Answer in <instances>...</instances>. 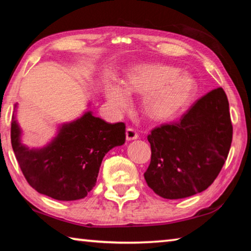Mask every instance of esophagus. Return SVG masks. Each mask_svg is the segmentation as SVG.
Wrapping results in <instances>:
<instances>
[{"label":"esophagus","instance_id":"obj_1","mask_svg":"<svg viewBox=\"0 0 251 251\" xmlns=\"http://www.w3.org/2000/svg\"><path fill=\"white\" fill-rule=\"evenodd\" d=\"M138 138L137 131L133 128H127L126 129V139L127 141H135Z\"/></svg>","mask_w":251,"mask_h":251}]
</instances>
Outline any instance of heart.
<instances>
[{"label": "heart", "mask_w": 251, "mask_h": 251, "mask_svg": "<svg viewBox=\"0 0 251 251\" xmlns=\"http://www.w3.org/2000/svg\"><path fill=\"white\" fill-rule=\"evenodd\" d=\"M197 92L192 75L164 64H137L127 72L123 87L116 84L105 87L106 100L115 110L128 107V94L143 95V113L152 122L174 120L192 103Z\"/></svg>", "instance_id": "heart-1"}]
</instances>
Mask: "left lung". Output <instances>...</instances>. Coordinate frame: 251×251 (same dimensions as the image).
Segmentation results:
<instances>
[{"instance_id": "obj_1", "label": "left lung", "mask_w": 251, "mask_h": 251, "mask_svg": "<svg viewBox=\"0 0 251 251\" xmlns=\"http://www.w3.org/2000/svg\"><path fill=\"white\" fill-rule=\"evenodd\" d=\"M151 159L147 185L166 199L201 193L222 171L232 139L229 103L222 87L195 103L179 120L148 135Z\"/></svg>"}]
</instances>
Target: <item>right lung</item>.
Masks as SVG:
<instances>
[{"label": "right lung", "instance_id": "1", "mask_svg": "<svg viewBox=\"0 0 251 251\" xmlns=\"http://www.w3.org/2000/svg\"><path fill=\"white\" fill-rule=\"evenodd\" d=\"M91 106V103H88ZM11 125V142L24 177L36 192L57 201H77L96 185L104 156L125 143V124H109L86 110L77 120L57 127L56 136L41 148L22 143L16 120Z\"/></svg>", "mask_w": 251, "mask_h": 251}]
</instances>
